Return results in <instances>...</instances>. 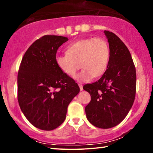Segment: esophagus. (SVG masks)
<instances>
[{"instance_id": "obj_1", "label": "esophagus", "mask_w": 153, "mask_h": 153, "mask_svg": "<svg viewBox=\"0 0 153 153\" xmlns=\"http://www.w3.org/2000/svg\"><path fill=\"white\" fill-rule=\"evenodd\" d=\"M79 88H80L81 91H83V85L81 84H79Z\"/></svg>"}]
</instances>
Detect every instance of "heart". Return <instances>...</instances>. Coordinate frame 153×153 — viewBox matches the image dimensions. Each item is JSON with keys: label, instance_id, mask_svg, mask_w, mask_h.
<instances>
[{"label": "heart", "instance_id": "1", "mask_svg": "<svg viewBox=\"0 0 153 153\" xmlns=\"http://www.w3.org/2000/svg\"><path fill=\"white\" fill-rule=\"evenodd\" d=\"M66 53L56 56V65L62 73L69 76H74L81 65L83 70L74 77L79 82H88L93 77L103 74L110 58L107 42L99 37L75 42L68 46Z\"/></svg>", "mask_w": 153, "mask_h": 153}]
</instances>
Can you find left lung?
<instances>
[{
    "instance_id": "1",
    "label": "left lung",
    "mask_w": 153,
    "mask_h": 153,
    "mask_svg": "<svg viewBox=\"0 0 153 153\" xmlns=\"http://www.w3.org/2000/svg\"><path fill=\"white\" fill-rule=\"evenodd\" d=\"M110 49L107 70L97 81L83 88L91 94L85 106L88 120L94 126L108 129L127 116L133 105L137 88V74L130 52L114 33L104 30Z\"/></svg>"
}]
</instances>
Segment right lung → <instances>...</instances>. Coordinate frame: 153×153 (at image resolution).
Returning <instances> with one entry per match:
<instances>
[{
    "label": "right lung",
    "mask_w": 153,
    "mask_h": 153,
    "mask_svg": "<svg viewBox=\"0 0 153 153\" xmlns=\"http://www.w3.org/2000/svg\"><path fill=\"white\" fill-rule=\"evenodd\" d=\"M68 40L58 35H45L25 53L17 76V98L29 122L42 130H53L66 118L68 106L80 88L56 62L59 47Z\"/></svg>",
    "instance_id": "obj_1"
}]
</instances>
